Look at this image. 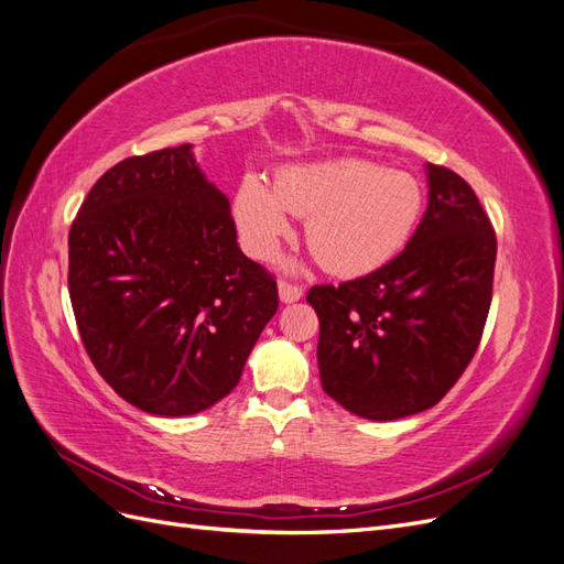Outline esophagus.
<instances>
[{"label": "esophagus", "instance_id": "1", "mask_svg": "<svg viewBox=\"0 0 564 564\" xmlns=\"http://www.w3.org/2000/svg\"><path fill=\"white\" fill-rule=\"evenodd\" d=\"M278 294H280L282 303H296L303 296V289L299 284H292V282H280Z\"/></svg>", "mask_w": 564, "mask_h": 564}]
</instances>
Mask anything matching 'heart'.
<instances>
[{"label":"heart","mask_w":564,"mask_h":564,"mask_svg":"<svg viewBox=\"0 0 564 564\" xmlns=\"http://www.w3.org/2000/svg\"><path fill=\"white\" fill-rule=\"evenodd\" d=\"M421 183L406 172L360 158L289 166L275 191L245 176L235 195V224L245 249L275 259L292 237V216L308 218L305 240L317 261L338 278L383 268L409 245L423 214Z\"/></svg>","instance_id":"b5f03b06"}]
</instances>
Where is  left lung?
<instances>
[{
	"instance_id": "left-lung-1",
	"label": "left lung",
	"mask_w": 564,
	"mask_h": 564,
	"mask_svg": "<svg viewBox=\"0 0 564 564\" xmlns=\"http://www.w3.org/2000/svg\"><path fill=\"white\" fill-rule=\"evenodd\" d=\"M429 209L402 253L365 278L308 292L322 388L350 414L431 409L473 360L491 303L497 235L473 187L425 164Z\"/></svg>"
}]
</instances>
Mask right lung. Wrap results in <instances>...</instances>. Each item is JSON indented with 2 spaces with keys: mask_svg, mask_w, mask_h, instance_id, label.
<instances>
[{
  "mask_svg": "<svg viewBox=\"0 0 564 564\" xmlns=\"http://www.w3.org/2000/svg\"><path fill=\"white\" fill-rule=\"evenodd\" d=\"M82 344L119 398L193 416L240 383L278 284L237 245L230 202L193 145L115 164L67 237Z\"/></svg>",
  "mask_w": 564,
  "mask_h": 564,
  "instance_id": "add662e5",
  "label": "right lung"
}]
</instances>
